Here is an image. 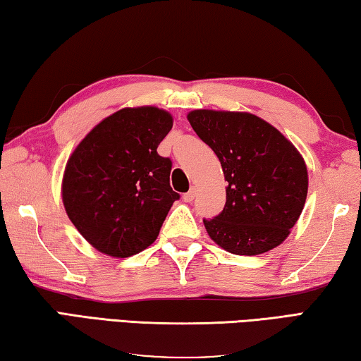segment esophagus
I'll return each instance as SVG.
<instances>
[{"instance_id":"esophagus-1","label":"esophagus","mask_w":361,"mask_h":361,"mask_svg":"<svg viewBox=\"0 0 361 361\" xmlns=\"http://www.w3.org/2000/svg\"><path fill=\"white\" fill-rule=\"evenodd\" d=\"M195 197H197V188L192 187L190 190H188L187 193H184V197H182V198H184V201H187V203H190V201L195 200Z\"/></svg>"}]
</instances>
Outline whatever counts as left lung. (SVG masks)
<instances>
[{"label": "left lung", "instance_id": "8db88e82", "mask_svg": "<svg viewBox=\"0 0 361 361\" xmlns=\"http://www.w3.org/2000/svg\"><path fill=\"white\" fill-rule=\"evenodd\" d=\"M192 128L217 155L226 203L203 220L207 235L235 255H260L286 241L307 197V168L295 145L249 112L197 109Z\"/></svg>", "mask_w": 361, "mask_h": 361}]
</instances>
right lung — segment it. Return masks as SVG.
<instances>
[{
	"mask_svg": "<svg viewBox=\"0 0 361 361\" xmlns=\"http://www.w3.org/2000/svg\"><path fill=\"white\" fill-rule=\"evenodd\" d=\"M173 116L123 107L94 126L69 157L61 198L69 220L106 255L126 258L155 241L171 206L173 163L157 152Z\"/></svg>",
	"mask_w": 361,
	"mask_h": 361,
	"instance_id": "obj_1",
	"label": "right lung"
}]
</instances>
